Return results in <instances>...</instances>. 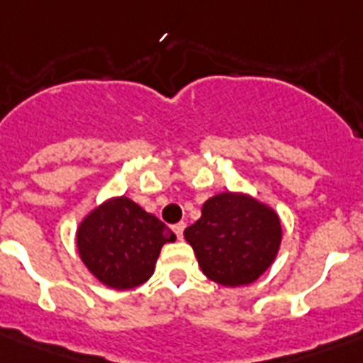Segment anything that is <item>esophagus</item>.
<instances>
[{
	"label": "esophagus",
	"instance_id": "34e87169",
	"mask_svg": "<svg viewBox=\"0 0 363 363\" xmlns=\"http://www.w3.org/2000/svg\"><path fill=\"white\" fill-rule=\"evenodd\" d=\"M184 228H186V224L184 222H179V224H173V232H175V235L179 239H182V232H184Z\"/></svg>",
	"mask_w": 363,
	"mask_h": 363
}]
</instances>
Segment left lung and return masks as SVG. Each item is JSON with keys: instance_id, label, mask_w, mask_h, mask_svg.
Listing matches in <instances>:
<instances>
[{"instance_id": "1", "label": "left lung", "mask_w": 363, "mask_h": 363, "mask_svg": "<svg viewBox=\"0 0 363 363\" xmlns=\"http://www.w3.org/2000/svg\"><path fill=\"white\" fill-rule=\"evenodd\" d=\"M205 277L222 286H245L264 275L281 247L279 215L247 194L222 192L184 230Z\"/></svg>"}]
</instances>
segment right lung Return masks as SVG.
<instances>
[{
  "mask_svg": "<svg viewBox=\"0 0 363 363\" xmlns=\"http://www.w3.org/2000/svg\"><path fill=\"white\" fill-rule=\"evenodd\" d=\"M175 233L130 198H111L88 213L77 228L82 264L99 282L130 290L147 282L165 242Z\"/></svg>",
  "mask_w": 363,
  "mask_h": 363,
  "instance_id": "1",
  "label": "right lung"
}]
</instances>
